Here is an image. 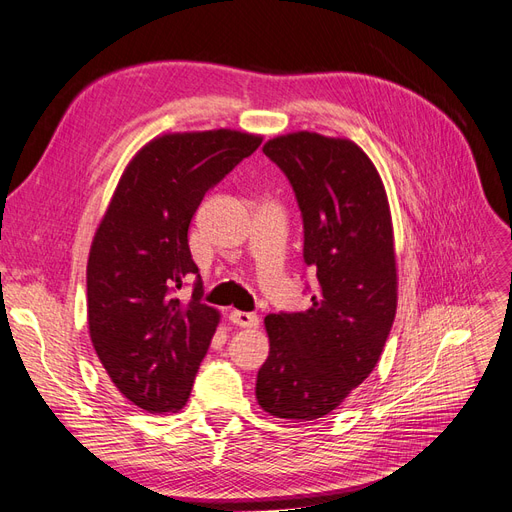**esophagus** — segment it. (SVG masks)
<instances>
[{
  "mask_svg": "<svg viewBox=\"0 0 512 512\" xmlns=\"http://www.w3.org/2000/svg\"><path fill=\"white\" fill-rule=\"evenodd\" d=\"M230 322L237 324V327H241V329H256L258 324H260L256 314L237 312V309H235V312H230Z\"/></svg>",
  "mask_w": 512,
  "mask_h": 512,
  "instance_id": "1",
  "label": "esophagus"
}]
</instances>
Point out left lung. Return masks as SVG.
<instances>
[{
  "instance_id": "left-lung-1",
  "label": "left lung",
  "mask_w": 512,
  "mask_h": 512,
  "mask_svg": "<svg viewBox=\"0 0 512 512\" xmlns=\"http://www.w3.org/2000/svg\"><path fill=\"white\" fill-rule=\"evenodd\" d=\"M265 156L288 177L303 218V260L316 273L307 312L265 318L269 356L256 399L277 418L316 421L376 367L397 309L389 200L376 166L346 138L277 136Z\"/></svg>"
}]
</instances>
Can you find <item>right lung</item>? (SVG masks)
I'll use <instances>...</instances> for the list:
<instances>
[{
  "label": "right lung",
  "mask_w": 512,
  "mask_h": 512,
  "mask_svg": "<svg viewBox=\"0 0 512 512\" xmlns=\"http://www.w3.org/2000/svg\"><path fill=\"white\" fill-rule=\"evenodd\" d=\"M260 136L235 130L164 134L136 153L96 230L87 262L91 344L134 406H185L220 314L203 303L188 228L205 194ZM195 277L193 299L176 290Z\"/></svg>",
  "instance_id": "right-lung-1"
}]
</instances>
